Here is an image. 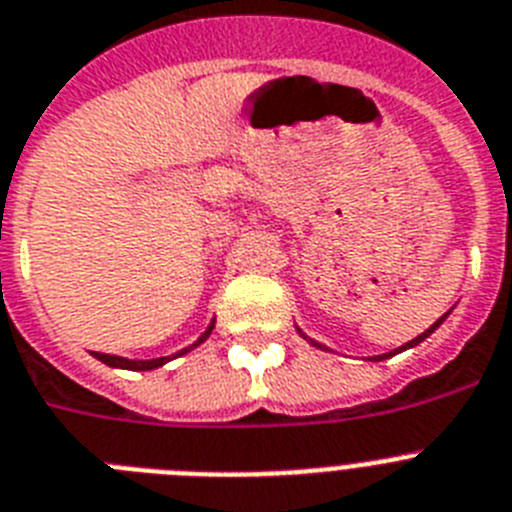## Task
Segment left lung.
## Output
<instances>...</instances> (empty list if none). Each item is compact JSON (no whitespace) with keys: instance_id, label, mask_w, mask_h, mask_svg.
I'll return each instance as SVG.
<instances>
[{"instance_id":"left-lung-1","label":"left lung","mask_w":512,"mask_h":512,"mask_svg":"<svg viewBox=\"0 0 512 512\" xmlns=\"http://www.w3.org/2000/svg\"><path fill=\"white\" fill-rule=\"evenodd\" d=\"M448 313H451V310H448ZM448 313H445V316H440V318H438V321L432 323V326H430V329H427V331H425V334H419V336H417V339H412V342H406V344H401V347H399V349H393V352H388V355H378V357H370V360H375V362H381V360H388V357H393V355H399V352H404V349H412V347H417V344H419V342H425L427 336H430V334H432V331L438 329L440 323H443V321H445V318H448ZM298 331H300V329H298ZM300 336H303V339H308V336H305V334H303V331H300ZM308 342H310V344H313V347H318V349H326V347H323V344L313 342V339H308Z\"/></svg>"}]
</instances>
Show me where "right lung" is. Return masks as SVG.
Instances as JSON below:
<instances>
[{"instance_id":"add662e5","label":"right lung","mask_w":512,"mask_h":512,"mask_svg":"<svg viewBox=\"0 0 512 512\" xmlns=\"http://www.w3.org/2000/svg\"><path fill=\"white\" fill-rule=\"evenodd\" d=\"M212 329H214V321L209 323L207 331H204V334L199 336V339H196V342L191 344V347L181 349V352H176V355H168V357H155V360H126V357L103 355V352H93V357H95V360H100V362H106V365H111V368H121V370H155V368H163L165 362H170V360H176V357L186 355V352H191V349L199 347V344H202V342H207V336L212 334Z\"/></svg>"}]
</instances>
